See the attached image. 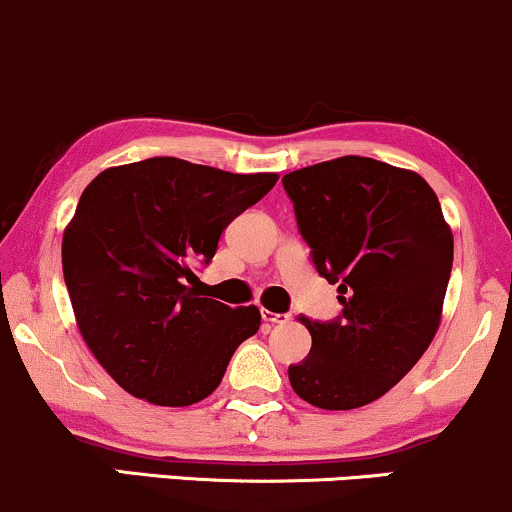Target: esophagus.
<instances>
[{"instance_id":"esophagus-1","label":"esophagus","mask_w":512,"mask_h":512,"mask_svg":"<svg viewBox=\"0 0 512 512\" xmlns=\"http://www.w3.org/2000/svg\"><path fill=\"white\" fill-rule=\"evenodd\" d=\"M261 316H263V321L273 323V326H280V323L290 321V314H275V311H268V309H263Z\"/></svg>"}]
</instances>
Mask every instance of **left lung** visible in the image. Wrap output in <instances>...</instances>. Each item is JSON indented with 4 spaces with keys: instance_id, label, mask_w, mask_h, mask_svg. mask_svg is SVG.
Returning <instances> with one entry per match:
<instances>
[{
    "instance_id": "obj_1",
    "label": "left lung",
    "mask_w": 512,
    "mask_h": 512,
    "mask_svg": "<svg viewBox=\"0 0 512 512\" xmlns=\"http://www.w3.org/2000/svg\"><path fill=\"white\" fill-rule=\"evenodd\" d=\"M299 234L321 278L338 285L333 321H299L311 352L287 369L294 393L321 410L386 395L441 323L453 234L417 172L345 155L282 177Z\"/></svg>"
}]
</instances>
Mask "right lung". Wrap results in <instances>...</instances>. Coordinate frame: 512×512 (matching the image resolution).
<instances>
[{
    "mask_svg": "<svg viewBox=\"0 0 512 512\" xmlns=\"http://www.w3.org/2000/svg\"><path fill=\"white\" fill-rule=\"evenodd\" d=\"M275 182L273 172L148 158L110 167L86 186L64 230V282L83 340L126 393L186 407L220 386L261 311L201 297L186 280Z\"/></svg>",
    "mask_w": 512,
    "mask_h": 512,
    "instance_id": "obj_1",
    "label": "right lung"
}]
</instances>
